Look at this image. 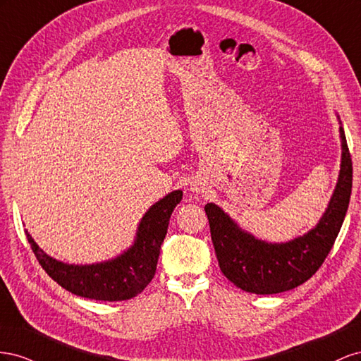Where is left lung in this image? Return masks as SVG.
Wrapping results in <instances>:
<instances>
[{"label": "left lung", "instance_id": "1", "mask_svg": "<svg viewBox=\"0 0 361 361\" xmlns=\"http://www.w3.org/2000/svg\"><path fill=\"white\" fill-rule=\"evenodd\" d=\"M341 173L328 209L313 230L286 243L255 239L235 224L218 205L209 202L212 240L222 274L245 292L272 295L305 283L322 266L342 228L353 189V160L343 127Z\"/></svg>", "mask_w": 361, "mask_h": 361}]
</instances>
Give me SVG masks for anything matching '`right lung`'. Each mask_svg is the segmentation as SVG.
Returning a JSON list of instances; mask_svg holds the SVG:
<instances>
[{"instance_id": "obj_1", "label": "right lung", "mask_w": 361, "mask_h": 361, "mask_svg": "<svg viewBox=\"0 0 361 361\" xmlns=\"http://www.w3.org/2000/svg\"><path fill=\"white\" fill-rule=\"evenodd\" d=\"M183 198L173 190L143 214L136 240L119 257L97 264L61 263L39 248L27 233L28 243L45 272L68 292L97 301H126L137 296L156 275L160 246L168 233L169 218Z\"/></svg>"}]
</instances>
